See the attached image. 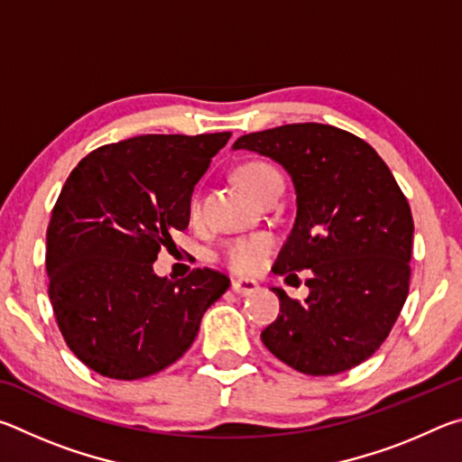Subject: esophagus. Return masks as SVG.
<instances>
[{"mask_svg": "<svg viewBox=\"0 0 462 462\" xmlns=\"http://www.w3.org/2000/svg\"><path fill=\"white\" fill-rule=\"evenodd\" d=\"M232 289L236 291L238 295H250V293H256L261 289V285L256 283L254 279H248V277H236L232 279Z\"/></svg>", "mask_w": 462, "mask_h": 462, "instance_id": "1", "label": "esophagus"}]
</instances>
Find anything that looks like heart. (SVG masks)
Wrapping results in <instances>:
<instances>
[{"label": "heart", "mask_w": 462, "mask_h": 462, "mask_svg": "<svg viewBox=\"0 0 462 462\" xmlns=\"http://www.w3.org/2000/svg\"><path fill=\"white\" fill-rule=\"evenodd\" d=\"M238 179L242 187H245V189L256 199L264 189H267L271 181H275V179H281V177L275 169L267 165V162L250 161L246 165L240 167ZM189 212L193 217L199 214L198 195H193L189 201ZM269 250H271V238L263 236V234L234 238L224 245L222 261L236 273H254L263 267L264 256L269 254Z\"/></svg>", "instance_id": "b5f03b06"}]
</instances>
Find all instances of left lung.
<instances>
[{
  "instance_id": "obj_1",
  "label": "left lung",
  "mask_w": 462,
  "mask_h": 462,
  "mask_svg": "<svg viewBox=\"0 0 462 462\" xmlns=\"http://www.w3.org/2000/svg\"><path fill=\"white\" fill-rule=\"evenodd\" d=\"M232 148L271 156L291 175L297 216L273 271H311L306 301L273 287L281 314L261 332L263 344L306 374L361 365L410 291L413 217L395 177L371 144L328 124L253 132Z\"/></svg>"
}]
</instances>
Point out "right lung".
Listing matches in <instances>:
<instances>
[{"label":"right lung","instance_id":"add662e5","mask_svg":"<svg viewBox=\"0 0 462 462\" xmlns=\"http://www.w3.org/2000/svg\"><path fill=\"white\" fill-rule=\"evenodd\" d=\"M144 134L99 146L62 185L46 230V273L67 346L109 379L148 377L191 346L206 310L230 287L214 269L154 275L171 234L189 226L195 183L230 140Z\"/></svg>","mask_w":462,"mask_h":462}]
</instances>
